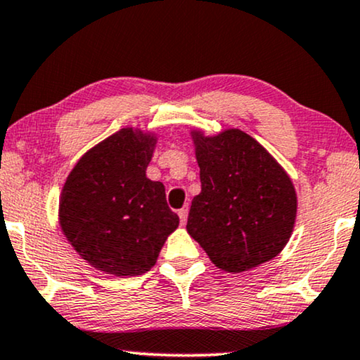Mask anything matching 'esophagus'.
Returning a JSON list of instances; mask_svg holds the SVG:
<instances>
[{"instance_id":"esophagus-1","label":"esophagus","mask_w":360,"mask_h":360,"mask_svg":"<svg viewBox=\"0 0 360 360\" xmlns=\"http://www.w3.org/2000/svg\"><path fill=\"white\" fill-rule=\"evenodd\" d=\"M186 214H188V207H186V205H185L184 208L179 210V217H180V221L181 223L186 221Z\"/></svg>"}]
</instances>
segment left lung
Returning <instances> with one entry per match:
<instances>
[{
    "instance_id": "left-lung-1",
    "label": "left lung",
    "mask_w": 360,
    "mask_h": 360,
    "mask_svg": "<svg viewBox=\"0 0 360 360\" xmlns=\"http://www.w3.org/2000/svg\"><path fill=\"white\" fill-rule=\"evenodd\" d=\"M202 191L186 231L217 268L243 273L273 259L291 238L296 190L286 170L240 129L191 130Z\"/></svg>"
}]
</instances>
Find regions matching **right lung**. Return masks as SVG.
I'll use <instances>...</instances> for the list:
<instances>
[{
	"label": "right lung",
	"instance_id": "1",
	"mask_svg": "<svg viewBox=\"0 0 360 360\" xmlns=\"http://www.w3.org/2000/svg\"><path fill=\"white\" fill-rule=\"evenodd\" d=\"M155 146L153 132L120 129L79 158L60 191V230L102 273L130 278L150 271L179 226L165 186L146 175Z\"/></svg>",
	"mask_w": 360,
	"mask_h": 360
}]
</instances>
